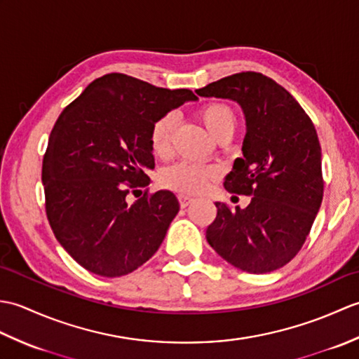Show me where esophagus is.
Instances as JSON below:
<instances>
[{
	"label": "esophagus",
	"instance_id": "obj_1",
	"mask_svg": "<svg viewBox=\"0 0 359 359\" xmlns=\"http://www.w3.org/2000/svg\"><path fill=\"white\" fill-rule=\"evenodd\" d=\"M177 199H179V203H180L182 208H187L188 205L193 202V197L191 196H187V194H179Z\"/></svg>",
	"mask_w": 359,
	"mask_h": 359
}]
</instances>
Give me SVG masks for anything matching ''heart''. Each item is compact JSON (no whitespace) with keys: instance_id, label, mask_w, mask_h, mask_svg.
Listing matches in <instances>:
<instances>
[{"instance_id":"heart-1","label":"heart","mask_w":359,"mask_h":359,"mask_svg":"<svg viewBox=\"0 0 359 359\" xmlns=\"http://www.w3.org/2000/svg\"><path fill=\"white\" fill-rule=\"evenodd\" d=\"M201 120L208 133L216 140L231 139L234 129L238 126V118L230 104L222 102H210L201 106ZM175 126L174 114H165L154 121L149 131L151 151L157 157H165L171 149V137ZM217 175L216 168L203 166L193 162H177L168 166L160 175V184L165 188L179 193H199L208 185V182Z\"/></svg>"}]
</instances>
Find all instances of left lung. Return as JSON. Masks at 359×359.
<instances>
[{"instance_id":"left-lung-1","label":"left lung","mask_w":359,"mask_h":359,"mask_svg":"<svg viewBox=\"0 0 359 359\" xmlns=\"http://www.w3.org/2000/svg\"><path fill=\"white\" fill-rule=\"evenodd\" d=\"M230 98L245 114L243 157L225 177L226 191L251 196L247 208L216 202L207 241L247 273L280 269L306 242L323 202L321 144L313 121L287 89L259 72H239L196 90Z\"/></svg>"}]
</instances>
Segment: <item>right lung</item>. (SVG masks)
I'll return each mask as SVG.
<instances>
[{
  "mask_svg": "<svg viewBox=\"0 0 359 359\" xmlns=\"http://www.w3.org/2000/svg\"><path fill=\"white\" fill-rule=\"evenodd\" d=\"M196 98L189 89L157 88L112 72L60 114L43 157L46 215L57 241L83 269L125 276L158 250L179 212L177 197L147 189L129 205L126 196L151 182V126Z\"/></svg>",
  "mask_w": 359,
  "mask_h": 359,
  "instance_id": "add662e5",
  "label": "right lung"
}]
</instances>
